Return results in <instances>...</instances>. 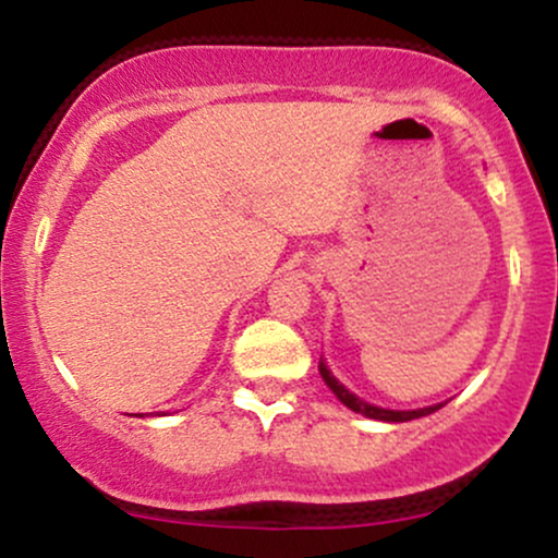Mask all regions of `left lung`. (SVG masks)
<instances>
[{
    "mask_svg": "<svg viewBox=\"0 0 558 558\" xmlns=\"http://www.w3.org/2000/svg\"><path fill=\"white\" fill-rule=\"evenodd\" d=\"M319 375H323V380L328 383V388L345 403V407L351 409V412L364 414V417L383 420V422H409V420L425 417V414H433L435 409H440V403H435V407H425V409H412V412H393V409H380V407H373V403L356 399L354 393H349V390H345L341 383H338L336 377L330 375V369L325 367V362H319Z\"/></svg>",
    "mask_w": 558,
    "mask_h": 558,
    "instance_id": "8db88e82",
    "label": "left lung"
}]
</instances>
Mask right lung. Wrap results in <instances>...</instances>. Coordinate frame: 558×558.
I'll list each match as a JSON object with an SVG mask.
<instances>
[{
    "label": "right lung",
    "mask_w": 558,
    "mask_h": 558,
    "mask_svg": "<svg viewBox=\"0 0 558 558\" xmlns=\"http://www.w3.org/2000/svg\"><path fill=\"white\" fill-rule=\"evenodd\" d=\"M138 417H144V414H138Z\"/></svg>",
    "instance_id": "obj_1"
}]
</instances>
